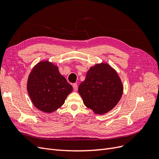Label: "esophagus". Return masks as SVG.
Here are the masks:
<instances>
[{
  "mask_svg": "<svg viewBox=\"0 0 159 159\" xmlns=\"http://www.w3.org/2000/svg\"><path fill=\"white\" fill-rule=\"evenodd\" d=\"M78 85H77V84H73V89L74 91H77L78 90Z\"/></svg>",
  "mask_w": 159,
  "mask_h": 159,
  "instance_id": "34e87169",
  "label": "esophagus"
}]
</instances>
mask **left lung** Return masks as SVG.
Returning <instances> with one entry per match:
<instances>
[{
  "label": "left lung",
  "instance_id": "8db88e82",
  "mask_svg": "<svg viewBox=\"0 0 159 159\" xmlns=\"http://www.w3.org/2000/svg\"><path fill=\"white\" fill-rule=\"evenodd\" d=\"M78 92L86 107L103 115L113 109L123 92V85L117 71L108 64L91 67L79 85Z\"/></svg>",
  "mask_w": 159,
  "mask_h": 159
}]
</instances>
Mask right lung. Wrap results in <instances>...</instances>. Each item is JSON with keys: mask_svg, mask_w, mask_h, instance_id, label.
Wrapping results in <instances>:
<instances>
[{"mask_svg": "<svg viewBox=\"0 0 159 159\" xmlns=\"http://www.w3.org/2000/svg\"><path fill=\"white\" fill-rule=\"evenodd\" d=\"M27 90L34 105L46 113L60 108L73 90L57 66L48 61L38 63L29 74Z\"/></svg>", "mask_w": 159, "mask_h": 159, "instance_id": "1", "label": "right lung"}]
</instances>
